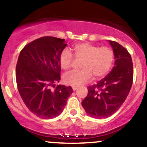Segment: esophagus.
<instances>
[{"mask_svg": "<svg viewBox=\"0 0 147 147\" xmlns=\"http://www.w3.org/2000/svg\"><path fill=\"white\" fill-rule=\"evenodd\" d=\"M72 88V89H73V90H76L77 88H78V86H73Z\"/></svg>", "mask_w": 147, "mask_h": 147, "instance_id": "esophagus-1", "label": "esophagus"}]
</instances>
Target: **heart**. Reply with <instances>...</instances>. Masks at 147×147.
Here are the masks:
<instances>
[{"label": "heart", "mask_w": 147, "mask_h": 147, "mask_svg": "<svg viewBox=\"0 0 147 147\" xmlns=\"http://www.w3.org/2000/svg\"><path fill=\"white\" fill-rule=\"evenodd\" d=\"M75 58L82 61L79 71H73L64 75L63 81L70 86H79L92 78L98 79L104 77L112 67L114 52L109 47H99L89 43L76 44L72 48ZM59 63L64 70H68L74 63V58L68 50H64L59 57Z\"/></svg>", "instance_id": "b5f03b06"}]
</instances>
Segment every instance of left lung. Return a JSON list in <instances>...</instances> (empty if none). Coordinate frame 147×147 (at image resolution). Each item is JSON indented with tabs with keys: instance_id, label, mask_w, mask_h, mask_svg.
Masks as SVG:
<instances>
[{
	"instance_id": "left-lung-1",
	"label": "left lung",
	"mask_w": 147,
	"mask_h": 147,
	"mask_svg": "<svg viewBox=\"0 0 147 147\" xmlns=\"http://www.w3.org/2000/svg\"><path fill=\"white\" fill-rule=\"evenodd\" d=\"M113 50L114 67L97 84L88 88V95L82 105L92 117L106 118L117 111L129 95L133 84V70L131 55L115 41H109Z\"/></svg>"
}]
</instances>
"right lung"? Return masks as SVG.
I'll return each instance as SVG.
<instances>
[{
	"instance_id": "add662e5",
	"label": "right lung",
	"mask_w": 147,
	"mask_h": 147,
	"mask_svg": "<svg viewBox=\"0 0 147 147\" xmlns=\"http://www.w3.org/2000/svg\"><path fill=\"white\" fill-rule=\"evenodd\" d=\"M65 40L43 36L21 50L16 67L18 90L28 109L43 119L59 115L73 92L71 86H55L59 82V57Z\"/></svg>"
}]
</instances>
